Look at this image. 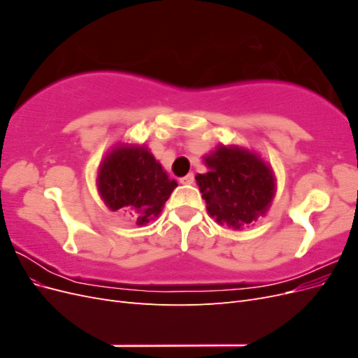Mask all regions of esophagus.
Returning <instances> with one entry per match:
<instances>
[{
  "mask_svg": "<svg viewBox=\"0 0 358 358\" xmlns=\"http://www.w3.org/2000/svg\"><path fill=\"white\" fill-rule=\"evenodd\" d=\"M180 183H183V185H191V183H194V175H192V173H188L187 176L180 178Z\"/></svg>",
  "mask_w": 358,
  "mask_h": 358,
  "instance_id": "34e87169",
  "label": "esophagus"
}]
</instances>
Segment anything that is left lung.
Wrapping results in <instances>:
<instances>
[{"label":"left lung","instance_id":"left-lung-1","mask_svg":"<svg viewBox=\"0 0 358 358\" xmlns=\"http://www.w3.org/2000/svg\"><path fill=\"white\" fill-rule=\"evenodd\" d=\"M209 171L196 180L209 215L234 230L266 215L275 196L273 171L257 154L220 145L204 157Z\"/></svg>","mask_w":358,"mask_h":358}]
</instances>
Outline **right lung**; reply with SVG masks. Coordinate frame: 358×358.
Returning a JSON list of instances; mask_svg holds the SVG:
<instances>
[{"instance_id": "obj_1", "label": "right lung", "mask_w": 358, "mask_h": 358, "mask_svg": "<svg viewBox=\"0 0 358 358\" xmlns=\"http://www.w3.org/2000/svg\"><path fill=\"white\" fill-rule=\"evenodd\" d=\"M99 191L113 212H128L137 225L161 213L171 191L178 187L145 146H116L99 170Z\"/></svg>"}]
</instances>
